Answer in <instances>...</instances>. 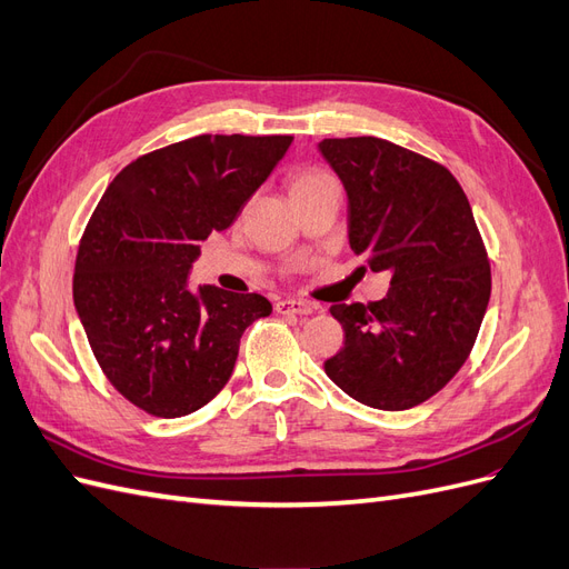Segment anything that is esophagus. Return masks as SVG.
<instances>
[{"instance_id":"1","label":"esophagus","mask_w":569,"mask_h":569,"mask_svg":"<svg viewBox=\"0 0 569 569\" xmlns=\"http://www.w3.org/2000/svg\"><path fill=\"white\" fill-rule=\"evenodd\" d=\"M274 311H278L280 316H311L313 306L306 301H297V299H284V301L274 303Z\"/></svg>"}]
</instances>
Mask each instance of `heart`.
I'll list each match as a JSON object with an SVG mask.
<instances>
[{
    "label": "heart",
    "instance_id": "heart-1",
    "mask_svg": "<svg viewBox=\"0 0 569 569\" xmlns=\"http://www.w3.org/2000/svg\"><path fill=\"white\" fill-rule=\"evenodd\" d=\"M337 184L335 178L327 173L322 168H303L291 180V194L297 192H308V189H318V187H330Z\"/></svg>",
    "mask_w": 569,
    "mask_h": 569
}]
</instances>
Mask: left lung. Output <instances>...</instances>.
I'll return each instance as SVG.
<instances>
[{
    "instance_id": "obj_1",
    "label": "left lung",
    "mask_w": 569,
    "mask_h": 569,
    "mask_svg": "<svg viewBox=\"0 0 569 569\" xmlns=\"http://www.w3.org/2000/svg\"><path fill=\"white\" fill-rule=\"evenodd\" d=\"M318 149L347 189L353 253L391 274L382 301L330 308L347 339L325 372L370 408H412L453 380L489 306L491 268L470 201L449 168L380 137Z\"/></svg>"
}]
</instances>
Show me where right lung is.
Segmentation results:
<instances>
[{
	"instance_id": "add662e5",
	"label": "right lung",
	"mask_w": 569,
	"mask_h": 569,
	"mask_svg": "<svg viewBox=\"0 0 569 569\" xmlns=\"http://www.w3.org/2000/svg\"><path fill=\"white\" fill-rule=\"evenodd\" d=\"M291 134H199L128 163L82 232L73 301L99 368L157 418H182L228 385L261 295L187 287L199 244L228 230Z\"/></svg>"
}]
</instances>
